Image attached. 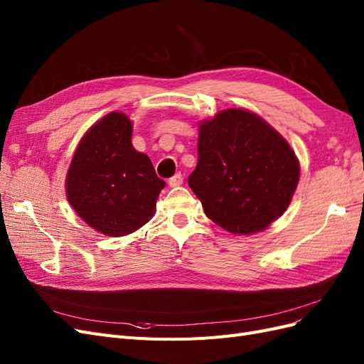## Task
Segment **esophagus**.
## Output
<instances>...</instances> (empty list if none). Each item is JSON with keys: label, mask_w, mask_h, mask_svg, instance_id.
I'll use <instances>...</instances> for the list:
<instances>
[{"label": "esophagus", "mask_w": 364, "mask_h": 364, "mask_svg": "<svg viewBox=\"0 0 364 364\" xmlns=\"http://www.w3.org/2000/svg\"><path fill=\"white\" fill-rule=\"evenodd\" d=\"M183 183V176L181 173H176L173 178L168 181V185L171 188H176V186H181Z\"/></svg>", "instance_id": "1"}]
</instances>
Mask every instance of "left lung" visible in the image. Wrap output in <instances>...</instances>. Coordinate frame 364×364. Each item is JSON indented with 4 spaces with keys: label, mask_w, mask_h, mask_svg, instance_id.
<instances>
[{
    "label": "left lung",
    "mask_w": 364,
    "mask_h": 364,
    "mask_svg": "<svg viewBox=\"0 0 364 364\" xmlns=\"http://www.w3.org/2000/svg\"><path fill=\"white\" fill-rule=\"evenodd\" d=\"M197 153L188 185L215 225L250 235L289 208L299 182V161L257 114L226 109L202 121Z\"/></svg>",
    "instance_id": "8db88e82"
}]
</instances>
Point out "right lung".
Instances as JSON below:
<instances>
[{
    "mask_svg": "<svg viewBox=\"0 0 364 364\" xmlns=\"http://www.w3.org/2000/svg\"><path fill=\"white\" fill-rule=\"evenodd\" d=\"M132 121L111 112L86 132L65 181L68 202L85 223L109 237H123L155 214L165 182L150 158L132 146Z\"/></svg>",
    "mask_w": 364,
    "mask_h": 364,
    "instance_id": "right-lung-1",
    "label": "right lung"
}]
</instances>
